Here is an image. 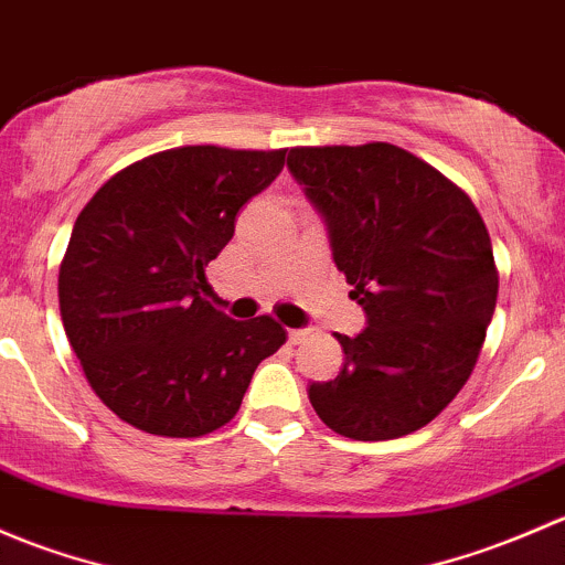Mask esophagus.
<instances>
[{"label": "esophagus", "mask_w": 565, "mask_h": 565, "mask_svg": "<svg viewBox=\"0 0 565 565\" xmlns=\"http://www.w3.org/2000/svg\"><path fill=\"white\" fill-rule=\"evenodd\" d=\"M307 334H310V331H307V329H290V331H288V340H290V345H299V342L305 340Z\"/></svg>", "instance_id": "1"}]
</instances>
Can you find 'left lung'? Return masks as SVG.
<instances>
[{"mask_svg": "<svg viewBox=\"0 0 565 565\" xmlns=\"http://www.w3.org/2000/svg\"><path fill=\"white\" fill-rule=\"evenodd\" d=\"M288 168L367 312L362 334H337L345 364L312 383V408L353 440L416 433L465 386L495 312L484 220L455 182L394 143L296 147Z\"/></svg>", "mask_w": 565, "mask_h": 565, "instance_id": "obj_1", "label": "left lung"}]
</instances>
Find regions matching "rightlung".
I'll return each instance as SVG.
<instances>
[{
	"label": "right lung",
	"mask_w": 565,
	"mask_h": 565,
	"mask_svg": "<svg viewBox=\"0 0 565 565\" xmlns=\"http://www.w3.org/2000/svg\"><path fill=\"white\" fill-rule=\"evenodd\" d=\"M288 149L179 147L121 168L81 209L60 266V312L86 381L121 422L201 438L239 411L288 340L275 318L214 310L203 269Z\"/></svg>",
	"instance_id": "obj_1"
}]
</instances>
